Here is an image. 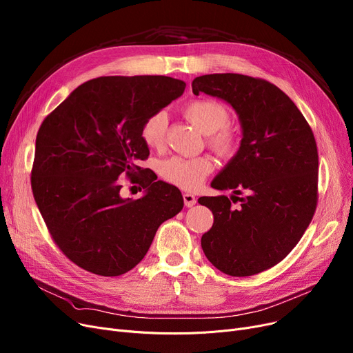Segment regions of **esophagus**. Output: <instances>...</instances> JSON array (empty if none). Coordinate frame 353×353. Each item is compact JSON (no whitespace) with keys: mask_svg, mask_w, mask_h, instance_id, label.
I'll return each instance as SVG.
<instances>
[{"mask_svg":"<svg viewBox=\"0 0 353 353\" xmlns=\"http://www.w3.org/2000/svg\"><path fill=\"white\" fill-rule=\"evenodd\" d=\"M183 200H184V205H186V208H193L197 201L196 196L192 193H183Z\"/></svg>","mask_w":353,"mask_h":353,"instance_id":"esophagus-1","label":"esophagus"}]
</instances>
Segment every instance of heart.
<instances>
[{"instance_id":"b5f03b06","label":"heart","mask_w":353,"mask_h":353,"mask_svg":"<svg viewBox=\"0 0 353 353\" xmlns=\"http://www.w3.org/2000/svg\"><path fill=\"white\" fill-rule=\"evenodd\" d=\"M183 114L200 133L208 136V143L220 156H232L237 148V136L229 128L226 108L213 100H193L183 108ZM167 116L160 111L148 117L141 128L144 143L159 148L164 143ZM213 170V163L208 157L183 159L173 157L161 163L160 173L167 180L184 190H196Z\"/></svg>"}]
</instances>
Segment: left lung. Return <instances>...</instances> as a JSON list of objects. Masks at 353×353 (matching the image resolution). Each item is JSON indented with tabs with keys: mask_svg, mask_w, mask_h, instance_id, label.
<instances>
[{
	"mask_svg": "<svg viewBox=\"0 0 353 353\" xmlns=\"http://www.w3.org/2000/svg\"><path fill=\"white\" fill-rule=\"evenodd\" d=\"M192 88L230 104L242 127L237 153L212 181L213 189L232 190L241 205L233 208L225 194L199 199L214 217L201 249L226 274L261 273L298 245L316 210V141L299 108L266 80L206 74Z\"/></svg>",
	"mask_w": 353,
	"mask_h": 353,
	"instance_id": "1",
	"label": "left lung"
}]
</instances>
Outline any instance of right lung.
<instances>
[{
    "instance_id": "right-lung-1",
    "label": "right lung",
    "mask_w": 353,
    "mask_h": 353,
    "mask_svg": "<svg viewBox=\"0 0 353 353\" xmlns=\"http://www.w3.org/2000/svg\"><path fill=\"white\" fill-rule=\"evenodd\" d=\"M184 88L186 83L165 76L99 77L77 87L43 121L32 194L54 242L77 266L100 276L132 270L159 226L183 209L180 190L144 175L139 161L150 154L141 137L144 121ZM123 174L146 189L143 198L121 197Z\"/></svg>"
}]
</instances>
